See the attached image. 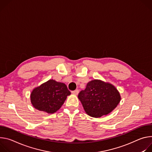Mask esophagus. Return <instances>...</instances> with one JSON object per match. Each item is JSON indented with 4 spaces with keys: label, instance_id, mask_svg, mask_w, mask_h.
Here are the masks:
<instances>
[{
    "label": "esophagus",
    "instance_id": "esophagus-1",
    "mask_svg": "<svg viewBox=\"0 0 152 152\" xmlns=\"http://www.w3.org/2000/svg\"><path fill=\"white\" fill-rule=\"evenodd\" d=\"M72 93L73 94H74V95H78V94L79 93V90L78 89H76V90H75L74 91H72Z\"/></svg>",
    "mask_w": 152,
    "mask_h": 152
}]
</instances>
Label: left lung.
I'll return each instance as SVG.
<instances>
[{
    "instance_id": "obj_1",
    "label": "left lung",
    "mask_w": 152,
    "mask_h": 152,
    "mask_svg": "<svg viewBox=\"0 0 152 152\" xmlns=\"http://www.w3.org/2000/svg\"><path fill=\"white\" fill-rule=\"evenodd\" d=\"M78 97L86 113L94 118L109 114L121 100L120 94L113 85L99 80L89 81Z\"/></svg>"
}]
</instances>
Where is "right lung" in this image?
<instances>
[{
    "instance_id": "obj_1",
    "label": "right lung",
    "mask_w": 152,
    "mask_h": 152,
    "mask_svg": "<svg viewBox=\"0 0 152 152\" xmlns=\"http://www.w3.org/2000/svg\"><path fill=\"white\" fill-rule=\"evenodd\" d=\"M69 95L71 92L64 83L52 79L33 89L31 102L36 109L52 114L60 109Z\"/></svg>"
}]
</instances>
